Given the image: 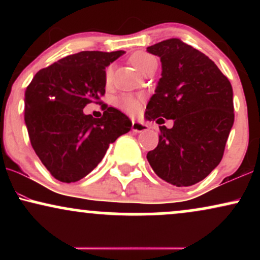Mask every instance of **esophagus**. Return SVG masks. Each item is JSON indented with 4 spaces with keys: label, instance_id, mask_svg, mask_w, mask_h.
Masks as SVG:
<instances>
[{
    "label": "esophagus",
    "instance_id": "esophagus-1",
    "mask_svg": "<svg viewBox=\"0 0 260 260\" xmlns=\"http://www.w3.org/2000/svg\"><path fill=\"white\" fill-rule=\"evenodd\" d=\"M132 131H133V132H136V133L145 132V131H148V126H147V124L142 123V122L133 121L132 122Z\"/></svg>",
    "mask_w": 260,
    "mask_h": 260
}]
</instances>
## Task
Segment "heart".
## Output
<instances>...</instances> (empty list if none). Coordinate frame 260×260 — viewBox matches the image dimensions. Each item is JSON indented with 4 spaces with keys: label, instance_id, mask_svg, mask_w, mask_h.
Instances as JSON below:
<instances>
[{
    "label": "heart",
    "instance_id": "b5f03b06",
    "mask_svg": "<svg viewBox=\"0 0 260 260\" xmlns=\"http://www.w3.org/2000/svg\"><path fill=\"white\" fill-rule=\"evenodd\" d=\"M129 62L139 73H143L145 70H148L150 66L156 64V58H155L154 56L149 55L147 52L139 51L133 53V55L131 56ZM112 73V66H109V67L106 68L105 72V78L107 83L111 80ZM117 105L126 112L131 113V115H134V113H137L140 110V99L137 96H133V95H122L121 98H118Z\"/></svg>",
    "mask_w": 260,
    "mask_h": 260
}]
</instances>
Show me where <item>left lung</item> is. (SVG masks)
<instances>
[{"label":"left lung","mask_w":260,"mask_h":260,"mask_svg":"<svg viewBox=\"0 0 260 260\" xmlns=\"http://www.w3.org/2000/svg\"><path fill=\"white\" fill-rule=\"evenodd\" d=\"M147 51L160 57L162 71L145 118L174 120L172 128L160 127L159 144L147 159L161 180L192 186L222 159L235 120L231 83L208 56L180 39L151 45Z\"/></svg>","instance_id":"8db88e82"}]
</instances>
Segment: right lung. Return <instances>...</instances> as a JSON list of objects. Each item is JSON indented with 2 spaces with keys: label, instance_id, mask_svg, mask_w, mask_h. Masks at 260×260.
<instances>
[{
  "label": "right lung",
  "instance_id": "add662e5",
  "mask_svg": "<svg viewBox=\"0 0 260 260\" xmlns=\"http://www.w3.org/2000/svg\"><path fill=\"white\" fill-rule=\"evenodd\" d=\"M124 51H82L43 68L25 91L24 120L31 147L56 180L85 177L132 122L115 107L100 118L83 109L105 94V68Z\"/></svg>",
  "mask_w": 260,
  "mask_h": 260
}]
</instances>
